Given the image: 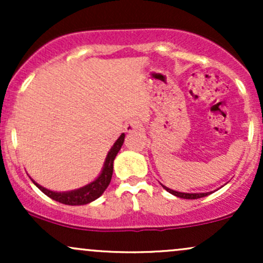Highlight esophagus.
Instances as JSON below:
<instances>
[{
	"label": "esophagus",
	"instance_id": "1",
	"mask_svg": "<svg viewBox=\"0 0 263 263\" xmlns=\"http://www.w3.org/2000/svg\"><path fill=\"white\" fill-rule=\"evenodd\" d=\"M141 127H142V125L138 120H129V121L126 123L125 129H126V132H128V134H132V132L141 129Z\"/></svg>",
	"mask_w": 263,
	"mask_h": 263
}]
</instances>
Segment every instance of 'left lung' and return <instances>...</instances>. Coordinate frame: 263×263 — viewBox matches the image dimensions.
<instances>
[{
    "label": "left lung",
    "mask_w": 263,
    "mask_h": 263,
    "mask_svg": "<svg viewBox=\"0 0 263 263\" xmlns=\"http://www.w3.org/2000/svg\"><path fill=\"white\" fill-rule=\"evenodd\" d=\"M162 186L165 190H167L168 193H171V194L176 195V197L182 198V199H199V198L206 197V195H209V194H211V193H213V192H208V193H182V192H177V190L167 188V186L163 185V184H162Z\"/></svg>",
    "instance_id": "obj_1"
}]
</instances>
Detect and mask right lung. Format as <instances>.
Returning <instances> with one entry per match:
<instances>
[{
    "label": "right lung",
    "instance_id": "add662e5",
    "mask_svg": "<svg viewBox=\"0 0 263 263\" xmlns=\"http://www.w3.org/2000/svg\"><path fill=\"white\" fill-rule=\"evenodd\" d=\"M123 141H125V134H121L117 141L115 142L114 146L111 147V149L108 151L106 158H105L104 167H102L101 173L99 174L98 178L95 180H92L91 183L86 184V185L81 186L79 189L69 190V192H54V190L47 189L44 186H42L41 184L32 179V182L37 185L39 190L44 193L47 197L52 198L53 200L59 201V203L65 204V205H85L91 203V201L96 200L98 198H100L102 193L106 190L108 184L111 182V178H112V172H114V161L116 158L117 153L121 149Z\"/></svg>",
    "mask_w": 263,
    "mask_h": 263
}]
</instances>
